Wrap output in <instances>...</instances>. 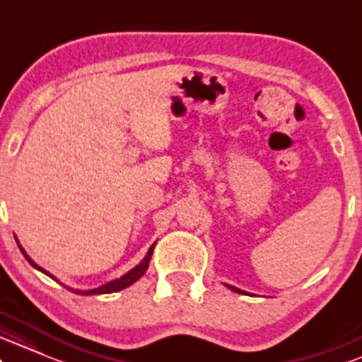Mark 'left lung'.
I'll use <instances>...</instances> for the list:
<instances>
[{"instance_id": "obj_1", "label": "left lung", "mask_w": 362, "mask_h": 362, "mask_svg": "<svg viewBox=\"0 0 362 362\" xmlns=\"http://www.w3.org/2000/svg\"><path fill=\"white\" fill-rule=\"evenodd\" d=\"M225 286H227V288H228V290H232V291H235V293H245V291H242V290H239V288L232 286V284H227V283H225Z\"/></svg>"}]
</instances>
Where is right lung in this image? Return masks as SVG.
Returning a JSON list of instances; mask_svg holds the SVG:
<instances>
[{
	"instance_id": "obj_1",
	"label": "right lung",
	"mask_w": 362,
	"mask_h": 362,
	"mask_svg": "<svg viewBox=\"0 0 362 362\" xmlns=\"http://www.w3.org/2000/svg\"><path fill=\"white\" fill-rule=\"evenodd\" d=\"M16 242H18V240H16ZM154 245H156V244H152L151 247H148L147 254H146V257H144L142 261H140L139 264L134 267V269H130L129 273H125V274H123V276H120V278L113 279V281H108V283H106V284H101V286H98V288H93V290H76V288L66 286V284H64V286H66L67 290H71L72 293H78V295H84V296H89V295H106V293H115V291H120V290H123V288H129L130 284H134L135 281H139V279L142 278V276H144V273H146V271H147V267H148V262H151V257H152V252H154ZM18 247H20L21 252H23L25 259H27V261H28L30 264H32L33 267H35V269L42 271V273H44V274L50 276V278L55 279V281H59V279L55 278V276L50 274L49 271H45L44 267H40V266H38L37 262L33 261V259L30 257L27 252H25V249L21 247V245H20V242H18Z\"/></svg>"
}]
</instances>
